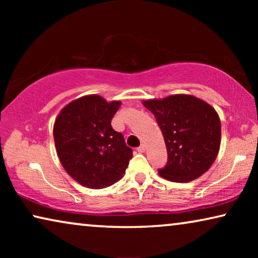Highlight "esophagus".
<instances>
[{"instance_id":"1","label":"esophagus","mask_w":258,"mask_h":258,"mask_svg":"<svg viewBox=\"0 0 258 258\" xmlns=\"http://www.w3.org/2000/svg\"><path fill=\"white\" fill-rule=\"evenodd\" d=\"M137 151H139V153H144V151H146V146H144V144H141V146L137 148Z\"/></svg>"}]
</instances>
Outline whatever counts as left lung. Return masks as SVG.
Returning a JSON list of instances; mask_svg holds the SVG:
<instances>
[{
    "label": "left lung",
    "instance_id": "obj_1",
    "mask_svg": "<svg viewBox=\"0 0 258 258\" xmlns=\"http://www.w3.org/2000/svg\"><path fill=\"white\" fill-rule=\"evenodd\" d=\"M163 134L168 151L165 167L158 169L171 182H189L214 163L221 144V121L215 109L191 95H172L143 102Z\"/></svg>",
    "mask_w": 258,
    "mask_h": 258
}]
</instances>
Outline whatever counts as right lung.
<instances>
[{"label": "right lung", "mask_w": 258, "mask_h": 258, "mask_svg": "<svg viewBox=\"0 0 258 258\" xmlns=\"http://www.w3.org/2000/svg\"><path fill=\"white\" fill-rule=\"evenodd\" d=\"M121 102L89 95L70 102L54 124L56 151L66 171L87 188L102 189L122 178L133 150L111 119Z\"/></svg>", "instance_id": "obj_1"}]
</instances>
